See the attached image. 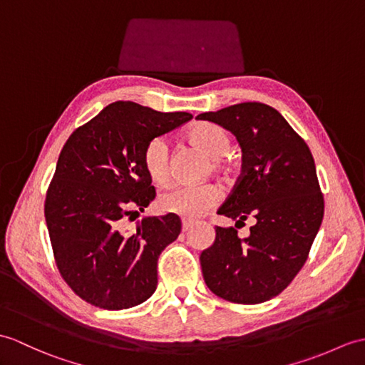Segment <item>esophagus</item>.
<instances>
[{
    "mask_svg": "<svg viewBox=\"0 0 365 365\" xmlns=\"http://www.w3.org/2000/svg\"><path fill=\"white\" fill-rule=\"evenodd\" d=\"M192 221H190V219H182V230L183 232H188L190 230V228L192 227Z\"/></svg>",
    "mask_w": 365,
    "mask_h": 365,
    "instance_id": "1",
    "label": "esophagus"
}]
</instances>
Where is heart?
Wrapping results in <instances>:
<instances>
[{"instance_id": "obj_1", "label": "heart", "mask_w": 365, "mask_h": 365, "mask_svg": "<svg viewBox=\"0 0 365 365\" xmlns=\"http://www.w3.org/2000/svg\"><path fill=\"white\" fill-rule=\"evenodd\" d=\"M186 138L213 158L215 171L227 173L228 165L222 158L230 149L232 138L224 127L211 123H197L186 132ZM141 163L149 179L157 185H165L169 179V148L163 137H155L146 143L141 154ZM221 199L215 185H177L162 192L158 197V207L165 213L179 215L185 217H196L213 208Z\"/></svg>"}]
</instances>
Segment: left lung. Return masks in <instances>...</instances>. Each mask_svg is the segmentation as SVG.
Wrapping results in <instances>:
<instances>
[{
    "instance_id": "obj_1",
    "label": "left lung",
    "mask_w": 365,
    "mask_h": 365,
    "mask_svg": "<svg viewBox=\"0 0 365 365\" xmlns=\"http://www.w3.org/2000/svg\"><path fill=\"white\" fill-rule=\"evenodd\" d=\"M230 130L242 149V173L217 215L244 224L216 227V240L200 253L210 291L232 303L274 299L299 274L324 219V196L308 144L274 107L242 103L197 115Z\"/></svg>"
}]
</instances>
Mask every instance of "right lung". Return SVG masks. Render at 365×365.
<instances>
[{
  "label": "right lung",
  "instance_id": "right-lung-1",
  "mask_svg": "<svg viewBox=\"0 0 365 365\" xmlns=\"http://www.w3.org/2000/svg\"><path fill=\"white\" fill-rule=\"evenodd\" d=\"M191 118L118 101L66 140L45 217L58 272L93 307L127 309L155 292L158 257L179 236L180 219L144 217L132 232L123 221L155 199L141 163L146 143Z\"/></svg>",
  "mask_w": 365,
  "mask_h": 365
}]
</instances>
